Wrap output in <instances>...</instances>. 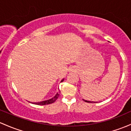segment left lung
<instances>
[{
    "instance_id": "left-lung-1",
    "label": "left lung",
    "mask_w": 131,
    "mask_h": 131,
    "mask_svg": "<svg viewBox=\"0 0 131 131\" xmlns=\"http://www.w3.org/2000/svg\"><path fill=\"white\" fill-rule=\"evenodd\" d=\"M83 100L85 102H87V103H93V101H86L85 100ZM93 103H96V102H93Z\"/></svg>"
}]
</instances>
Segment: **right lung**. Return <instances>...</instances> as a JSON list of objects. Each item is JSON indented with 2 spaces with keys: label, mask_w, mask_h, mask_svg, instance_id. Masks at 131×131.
Here are the masks:
<instances>
[{
  "label": "right lung",
  "mask_w": 131,
  "mask_h": 131,
  "mask_svg": "<svg viewBox=\"0 0 131 131\" xmlns=\"http://www.w3.org/2000/svg\"><path fill=\"white\" fill-rule=\"evenodd\" d=\"M63 80H64V79H63V80L61 81V82H62ZM59 96H60V94H59V93H57V94H56L53 97L50 99V100L43 101H41V102H38V103H32V102H31V103H32V104H37V105H46V104H51V103H53L54 102L58 99Z\"/></svg>",
  "instance_id": "right-lung-1"
}]
</instances>
